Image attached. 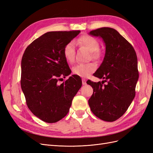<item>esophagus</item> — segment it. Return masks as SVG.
Returning <instances> with one entry per match:
<instances>
[{"instance_id":"1","label":"esophagus","mask_w":153,"mask_h":153,"mask_svg":"<svg viewBox=\"0 0 153 153\" xmlns=\"http://www.w3.org/2000/svg\"><path fill=\"white\" fill-rule=\"evenodd\" d=\"M82 84L83 85H85L87 84V83H86V80L84 79V78H83V79L82 80Z\"/></svg>"}]
</instances>
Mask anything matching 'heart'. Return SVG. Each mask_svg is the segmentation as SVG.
Returning a JSON list of instances; mask_svg holds the SVG:
<instances>
[{"instance_id": "obj_1", "label": "heart", "mask_w": 153, "mask_h": 153, "mask_svg": "<svg viewBox=\"0 0 153 153\" xmlns=\"http://www.w3.org/2000/svg\"><path fill=\"white\" fill-rule=\"evenodd\" d=\"M76 43L81 47L86 48L91 52V57L94 59L100 57V43L94 37L89 35H83L76 41ZM64 55L66 61L72 63L75 61V46L73 41H70L66 45L64 48ZM96 69V65L93 62L87 64H79L73 67L72 72L75 75L81 77H87Z\"/></svg>"}]
</instances>
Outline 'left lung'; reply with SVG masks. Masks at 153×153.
Segmentation results:
<instances>
[{"mask_svg":"<svg viewBox=\"0 0 153 153\" xmlns=\"http://www.w3.org/2000/svg\"><path fill=\"white\" fill-rule=\"evenodd\" d=\"M89 34L103 39L105 54L93 75L102 82L87 80L93 89L88 101L92 112L100 119L113 122L126 112L135 96L138 79L137 57L132 45L114 29L102 27ZM107 82L106 85H103Z\"/></svg>","mask_w":153,"mask_h":153,"instance_id":"obj_1","label":"left lung"}]
</instances>
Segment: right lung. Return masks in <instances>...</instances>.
I'll return each mask as SVG.
<instances>
[{"label": "right lung", "mask_w": 153, "mask_h": 153, "mask_svg": "<svg viewBox=\"0 0 153 153\" xmlns=\"http://www.w3.org/2000/svg\"><path fill=\"white\" fill-rule=\"evenodd\" d=\"M80 30L52 31L35 39L25 49L21 62V87L29 110L48 123H56L68 114L74 96L82 87L73 75L61 85L71 69L64 48Z\"/></svg>", "instance_id": "right-lung-1"}]
</instances>
